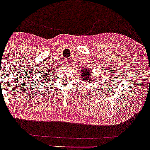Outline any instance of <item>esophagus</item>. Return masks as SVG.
Here are the masks:
<instances>
[{"label": "esophagus", "instance_id": "esophagus-1", "mask_svg": "<svg viewBox=\"0 0 150 150\" xmlns=\"http://www.w3.org/2000/svg\"><path fill=\"white\" fill-rule=\"evenodd\" d=\"M65 62H66V64H67L68 65H70V63H71V60L69 59H68L65 60Z\"/></svg>", "mask_w": 150, "mask_h": 150}]
</instances>
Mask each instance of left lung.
<instances>
[{"instance_id":"8db88e82","label":"left lung","mask_w":150,"mask_h":150,"mask_svg":"<svg viewBox=\"0 0 150 150\" xmlns=\"http://www.w3.org/2000/svg\"><path fill=\"white\" fill-rule=\"evenodd\" d=\"M79 73H80V76L81 77V80L85 81V82L93 83L95 80L94 77H93L92 69L83 68L81 71H79Z\"/></svg>"}]
</instances>
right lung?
Listing matches in <instances>:
<instances>
[{"mask_svg": "<svg viewBox=\"0 0 150 150\" xmlns=\"http://www.w3.org/2000/svg\"><path fill=\"white\" fill-rule=\"evenodd\" d=\"M46 69V71L43 73H42V76H41V79H40V81H42V84L44 83L48 82L49 81H50V75L52 74L53 72V68H47Z\"/></svg>", "mask_w": 150, "mask_h": 150, "instance_id": "1", "label": "right lung"}]
</instances>
